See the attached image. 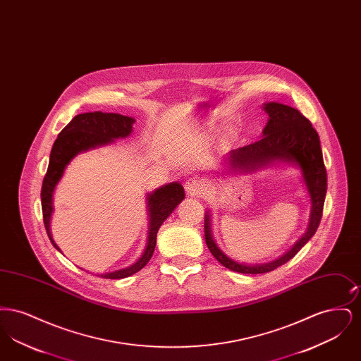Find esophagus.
<instances>
[{
  "mask_svg": "<svg viewBox=\"0 0 361 361\" xmlns=\"http://www.w3.org/2000/svg\"><path fill=\"white\" fill-rule=\"evenodd\" d=\"M203 188H204L203 183L199 178H195V177L189 178V180H187V183H185V190H187L189 196L200 195Z\"/></svg>",
  "mask_w": 361,
  "mask_h": 361,
  "instance_id": "34e87169",
  "label": "esophagus"
}]
</instances>
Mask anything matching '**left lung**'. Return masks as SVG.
I'll return each mask as SVG.
<instances>
[{
    "instance_id": "obj_1",
    "label": "left lung",
    "mask_w": 361,
    "mask_h": 361,
    "mask_svg": "<svg viewBox=\"0 0 361 361\" xmlns=\"http://www.w3.org/2000/svg\"><path fill=\"white\" fill-rule=\"evenodd\" d=\"M264 109L269 119L262 131V137L255 143L233 150L228 164L234 171L238 169L242 172H255L274 162L298 165L309 190L311 214L307 231L293 245L291 250L268 264L247 265L227 257L218 247L212 238L209 214L206 212L204 234L211 255L226 268L238 274L250 275L267 274L281 267L309 242L321 222L327 189L326 168L324 164L321 142L309 119H306L298 109L284 104H264Z\"/></svg>"
}]
</instances>
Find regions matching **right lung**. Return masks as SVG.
Masks as SVG:
<instances>
[{"label":"right lung","instance_id":"right-lung-1","mask_svg":"<svg viewBox=\"0 0 361 361\" xmlns=\"http://www.w3.org/2000/svg\"><path fill=\"white\" fill-rule=\"evenodd\" d=\"M134 119L123 116L121 114H104V112H86L74 116L69 124L59 133L50 154L49 169L44 176L42 185V211L43 222L47 235L54 247L61 252L51 237L50 221L52 214V195L56 184L68 166L70 161L81 152L104 146L114 139L128 137L133 131ZM185 197V192L180 183H172L162 188H158L147 196L149 207V235L147 245L137 262L128 268L115 271L111 274H102L104 279H124L137 274L153 256L157 243V233L161 224L172 214Z\"/></svg>","mask_w":361,"mask_h":361}]
</instances>
